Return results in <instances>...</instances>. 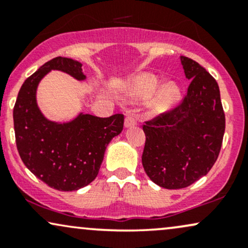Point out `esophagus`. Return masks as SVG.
I'll use <instances>...</instances> for the list:
<instances>
[{"instance_id": "1", "label": "esophagus", "mask_w": 248, "mask_h": 248, "mask_svg": "<svg viewBox=\"0 0 248 248\" xmlns=\"http://www.w3.org/2000/svg\"><path fill=\"white\" fill-rule=\"evenodd\" d=\"M138 124V120H136V116L134 113H129L126 116V120H124V127H134Z\"/></svg>"}]
</instances>
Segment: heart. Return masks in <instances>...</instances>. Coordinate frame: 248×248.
<instances>
[{
    "label": "heart",
    "instance_id": "heart-1",
    "mask_svg": "<svg viewBox=\"0 0 248 248\" xmlns=\"http://www.w3.org/2000/svg\"><path fill=\"white\" fill-rule=\"evenodd\" d=\"M160 86L161 81L156 76L149 73L141 75L134 80L129 90V95L139 99H147L152 96ZM179 98H181V88L178 85L176 82H168L161 88L153 100V110L155 113L164 112L171 108Z\"/></svg>",
    "mask_w": 248,
    "mask_h": 248
}]
</instances>
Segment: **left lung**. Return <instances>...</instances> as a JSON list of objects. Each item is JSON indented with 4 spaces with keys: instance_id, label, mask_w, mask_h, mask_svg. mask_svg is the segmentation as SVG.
Listing matches in <instances>:
<instances>
[{
    "instance_id": "8db88e82",
    "label": "left lung",
    "mask_w": 248,
    "mask_h": 248,
    "mask_svg": "<svg viewBox=\"0 0 248 248\" xmlns=\"http://www.w3.org/2000/svg\"><path fill=\"white\" fill-rule=\"evenodd\" d=\"M186 96L176 107L143 124L142 164L154 183L183 189L205 176L217 161L225 132V113L216 79L197 62L181 57Z\"/></svg>"
}]
</instances>
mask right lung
Wrapping results in <instances>:
<instances>
[{"label": "right lung", "instance_id": "add662e5", "mask_svg": "<svg viewBox=\"0 0 248 248\" xmlns=\"http://www.w3.org/2000/svg\"><path fill=\"white\" fill-rule=\"evenodd\" d=\"M81 66L64 57L45 62L23 82L14 107L16 146L22 161L37 178L59 191H75L94 181L108 143L124 129V114H79L66 124L43 116L36 101L41 79L51 70H59L84 80Z\"/></svg>", "mask_w": 248, "mask_h": 248}]
</instances>
